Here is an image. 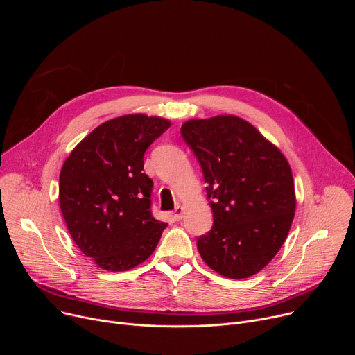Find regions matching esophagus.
<instances>
[{
    "label": "esophagus",
    "mask_w": 355,
    "mask_h": 355,
    "mask_svg": "<svg viewBox=\"0 0 355 355\" xmlns=\"http://www.w3.org/2000/svg\"><path fill=\"white\" fill-rule=\"evenodd\" d=\"M173 218H174L175 220H181V219H182V208H181V207H177V208H175V211H174V214H173Z\"/></svg>",
    "instance_id": "34e87169"
}]
</instances>
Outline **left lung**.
<instances>
[{"mask_svg": "<svg viewBox=\"0 0 355 355\" xmlns=\"http://www.w3.org/2000/svg\"><path fill=\"white\" fill-rule=\"evenodd\" d=\"M181 136L207 182L212 229L198 237L200 257L223 277L261 271L282 247L295 214L291 167L254 126L232 116L192 119Z\"/></svg>", "mask_w": 355, "mask_h": 355, "instance_id": "left-lung-1", "label": "left lung"}]
</instances>
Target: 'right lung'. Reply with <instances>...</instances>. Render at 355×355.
<instances>
[{
  "instance_id": "1",
  "label": "right lung",
  "mask_w": 355,
  "mask_h": 355,
  "mask_svg": "<svg viewBox=\"0 0 355 355\" xmlns=\"http://www.w3.org/2000/svg\"><path fill=\"white\" fill-rule=\"evenodd\" d=\"M170 122L125 115L95 128L60 173L59 200L71 239L103 270L126 271L147 260L167 223L153 218V180L143 156Z\"/></svg>"
}]
</instances>
